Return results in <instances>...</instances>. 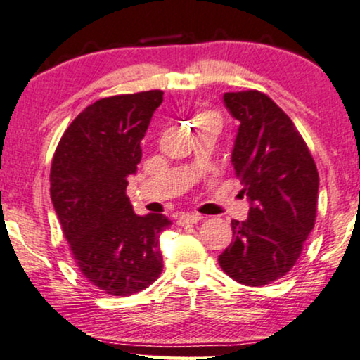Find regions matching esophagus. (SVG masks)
Masks as SVG:
<instances>
[{"mask_svg":"<svg viewBox=\"0 0 360 360\" xmlns=\"http://www.w3.org/2000/svg\"><path fill=\"white\" fill-rule=\"evenodd\" d=\"M203 217L202 215H195V214H184L180 215V219L176 220V224L179 225H188V224H198V221H202Z\"/></svg>","mask_w":360,"mask_h":360,"instance_id":"34e87169","label":"esophagus"}]
</instances>
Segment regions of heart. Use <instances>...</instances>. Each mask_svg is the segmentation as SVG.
I'll list each match as a JSON object with an SVG mask.
<instances>
[{
  "label": "heart",
  "instance_id": "b5f03b06",
  "mask_svg": "<svg viewBox=\"0 0 360 360\" xmlns=\"http://www.w3.org/2000/svg\"><path fill=\"white\" fill-rule=\"evenodd\" d=\"M207 122H219V118H217V115L212 112H200V113L195 115V118H193L195 127L202 125V123H207Z\"/></svg>",
  "mask_w": 360,
  "mask_h": 360
}]
</instances>
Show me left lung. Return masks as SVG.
I'll list each match as a JSON object with an SVG mask.
<instances>
[{
	"label": "left lung",
	"instance_id": "1",
	"mask_svg": "<svg viewBox=\"0 0 360 360\" xmlns=\"http://www.w3.org/2000/svg\"><path fill=\"white\" fill-rule=\"evenodd\" d=\"M238 120L232 150L235 173L252 207L232 220L233 242L219 255L235 282L262 287L294 267L316 225L319 172L309 146L287 113L257 90L225 93Z\"/></svg>",
	"mask_w": 360,
	"mask_h": 360
}]
</instances>
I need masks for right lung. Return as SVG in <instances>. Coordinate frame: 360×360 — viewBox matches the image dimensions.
Wrapping results in <instances>:
<instances>
[{
    "mask_svg": "<svg viewBox=\"0 0 360 360\" xmlns=\"http://www.w3.org/2000/svg\"><path fill=\"white\" fill-rule=\"evenodd\" d=\"M162 90L101 98L66 128L53 155L51 202L83 277L105 294L127 297L162 274L158 237L172 221L133 212L128 175Z\"/></svg>",
    "mask_w": 360,
    "mask_h": 360,
    "instance_id": "obj_1",
    "label": "right lung"
}]
</instances>
